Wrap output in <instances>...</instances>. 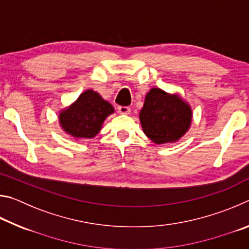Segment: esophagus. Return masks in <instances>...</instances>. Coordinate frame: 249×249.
Returning <instances> with one entry per match:
<instances>
[{
    "mask_svg": "<svg viewBox=\"0 0 249 249\" xmlns=\"http://www.w3.org/2000/svg\"><path fill=\"white\" fill-rule=\"evenodd\" d=\"M117 111L121 114H129L130 113V107H117Z\"/></svg>",
    "mask_w": 249,
    "mask_h": 249,
    "instance_id": "1",
    "label": "esophagus"
}]
</instances>
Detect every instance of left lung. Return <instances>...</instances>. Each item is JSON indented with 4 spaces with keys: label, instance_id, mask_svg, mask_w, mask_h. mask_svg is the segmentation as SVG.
I'll return each mask as SVG.
<instances>
[{
    "label": "left lung",
    "instance_id": "8db88e82",
    "mask_svg": "<svg viewBox=\"0 0 249 249\" xmlns=\"http://www.w3.org/2000/svg\"><path fill=\"white\" fill-rule=\"evenodd\" d=\"M140 120L147 137L156 144H167L180 140L189 129L192 111L179 96L154 88L146 95Z\"/></svg>",
    "mask_w": 249,
    "mask_h": 249
}]
</instances>
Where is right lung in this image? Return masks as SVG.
<instances>
[{"label":"right lung","mask_w":249,"mask_h":249,"mask_svg":"<svg viewBox=\"0 0 249 249\" xmlns=\"http://www.w3.org/2000/svg\"><path fill=\"white\" fill-rule=\"evenodd\" d=\"M113 112L114 108L107 101L93 90H87L59 114V122L62 129L74 138H92Z\"/></svg>","instance_id":"obj_1"}]
</instances>
